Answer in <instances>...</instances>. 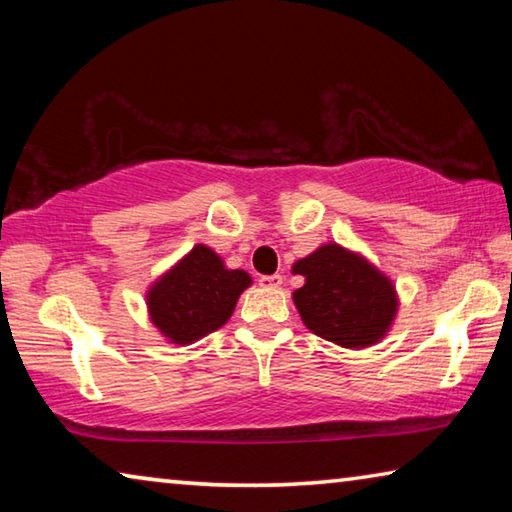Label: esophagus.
<instances>
[{
	"label": "esophagus",
	"mask_w": 512,
	"mask_h": 512,
	"mask_svg": "<svg viewBox=\"0 0 512 512\" xmlns=\"http://www.w3.org/2000/svg\"><path fill=\"white\" fill-rule=\"evenodd\" d=\"M259 284H262V287H266V289H280L282 284H284V277L282 275H262L259 277Z\"/></svg>",
	"instance_id": "obj_1"
}]
</instances>
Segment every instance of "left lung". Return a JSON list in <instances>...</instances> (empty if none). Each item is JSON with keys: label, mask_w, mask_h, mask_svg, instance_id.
<instances>
[{"label": "left lung", "mask_w": 512, "mask_h": 512, "mask_svg": "<svg viewBox=\"0 0 512 512\" xmlns=\"http://www.w3.org/2000/svg\"><path fill=\"white\" fill-rule=\"evenodd\" d=\"M293 273L305 277L293 302L320 339L343 348H368L391 327L397 311L395 287L363 257L327 244L293 264Z\"/></svg>", "instance_id": "1"}]
</instances>
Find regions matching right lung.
I'll return each mask as SVG.
<instances>
[{"instance_id":"add662e5","label":"right lung","mask_w":512,"mask_h":512,"mask_svg":"<svg viewBox=\"0 0 512 512\" xmlns=\"http://www.w3.org/2000/svg\"><path fill=\"white\" fill-rule=\"evenodd\" d=\"M248 287L246 271H230L212 248L198 244L153 284L146 300L153 325L171 343L187 345L219 329Z\"/></svg>"}]
</instances>
